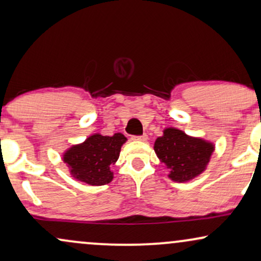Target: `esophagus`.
Here are the masks:
<instances>
[{
    "label": "esophagus",
    "instance_id": "obj_1",
    "mask_svg": "<svg viewBox=\"0 0 261 261\" xmlns=\"http://www.w3.org/2000/svg\"><path fill=\"white\" fill-rule=\"evenodd\" d=\"M133 140L134 141H142V142H144V141L148 140V136H147L146 134H144V135H141V136H134Z\"/></svg>",
    "mask_w": 261,
    "mask_h": 261
}]
</instances>
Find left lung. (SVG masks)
<instances>
[{"mask_svg":"<svg viewBox=\"0 0 261 261\" xmlns=\"http://www.w3.org/2000/svg\"><path fill=\"white\" fill-rule=\"evenodd\" d=\"M214 149L213 142L189 136L176 127L164 128L163 136L154 143L155 154L169 169L167 176L178 183L189 182L203 173Z\"/></svg>","mask_w":261,"mask_h":261,"instance_id":"obj_1","label":"left lung"}]
</instances>
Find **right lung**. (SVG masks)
Segmentation results:
<instances>
[{
  "label": "right lung",
  "instance_id": "1",
  "mask_svg": "<svg viewBox=\"0 0 261 261\" xmlns=\"http://www.w3.org/2000/svg\"><path fill=\"white\" fill-rule=\"evenodd\" d=\"M127 138L117 133L113 136L90 135L82 143L73 144L62 153V161L71 177L89 186L100 187L112 182L111 166L119 159L120 149Z\"/></svg>",
  "mask_w": 261,
  "mask_h": 261
}]
</instances>
